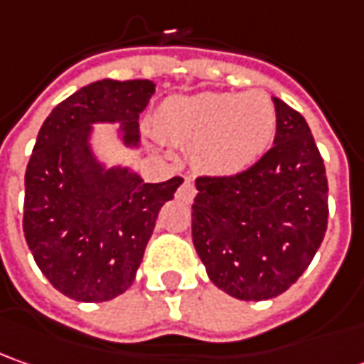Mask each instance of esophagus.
<instances>
[{"mask_svg": "<svg viewBox=\"0 0 364 364\" xmlns=\"http://www.w3.org/2000/svg\"><path fill=\"white\" fill-rule=\"evenodd\" d=\"M195 193H197V189H195L193 181H191V179H185L181 187H179V193H177V197L183 199V201H193Z\"/></svg>", "mask_w": 364, "mask_h": 364, "instance_id": "1", "label": "esophagus"}]
</instances>
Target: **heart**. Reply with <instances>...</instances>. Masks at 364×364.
Returning <instances> with one entry per match:
<instances>
[{
	"label": "heart",
	"instance_id": "heart-1",
	"mask_svg": "<svg viewBox=\"0 0 364 364\" xmlns=\"http://www.w3.org/2000/svg\"><path fill=\"white\" fill-rule=\"evenodd\" d=\"M173 143L193 144L195 165L209 175L247 171L276 134V108L266 92H199L165 100L155 117Z\"/></svg>",
	"mask_w": 364,
	"mask_h": 364
}]
</instances>
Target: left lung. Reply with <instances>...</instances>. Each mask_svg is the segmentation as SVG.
I'll list each match as a JSON object with an SVG mask.
<instances>
[{
    "mask_svg": "<svg viewBox=\"0 0 364 364\" xmlns=\"http://www.w3.org/2000/svg\"><path fill=\"white\" fill-rule=\"evenodd\" d=\"M274 146L235 177L195 181L193 245L209 280L237 300H269L310 266L324 240L328 181L300 112L272 96Z\"/></svg>",
    "mask_w": 364,
    "mask_h": 364,
    "instance_id": "8db88e82",
    "label": "left lung"
}]
</instances>
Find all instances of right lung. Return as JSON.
I'll use <instances>...</instances> for the list:
<instances>
[{
	"mask_svg": "<svg viewBox=\"0 0 364 364\" xmlns=\"http://www.w3.org/2000/svg\"><path fill=\"white\" fill-rule=\"evenodd\" d=\"M153 95L151 80L92 82L62 100L38 132L23 233L38 268L72 300L107 302L131 288L159 211L183 183H144L96 155L95 124H119L122 144L139 149V114Z\"/></svg>",
	"mask_w": 364,
	"mask_h": 364,
	"instance_id": "obj_1",
	"label": "right lung"
}]
</instances>
